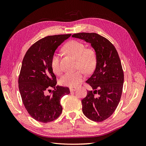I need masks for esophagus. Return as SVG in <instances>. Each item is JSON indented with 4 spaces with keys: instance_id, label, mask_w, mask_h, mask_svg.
Segmentation results:
<instances>
[{
    "instance_id": "1",
    "label": "esophagus",
    "mask_w": 146,
    "mask_h": 146,
    "mask_svg": "<svg viewBox=\"0 0 146 146\" xmlns=\"http://www.w3.org/2000/svg\"><path fill=\"white\" fill-rule=\"evenodd\" d=\"M69 90L70 92H74V91H76L77 90V88L76 87H70Z\"/></svg>"
}]
</instances>
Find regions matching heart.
<instances>
[{
  "mask_svg": "<svg viewBox=\"0 0 146 146\" xmlns=\"http://www.w3.org/2000/svg\"><path fill=\"white\" fill-rule=\"evenodd\" d=\"M64 51L77 60V68H80L86 74H91L94 70L97 57L95 50L92 48L86 47L80 41L72 40L68 42L64 47ZM50 66L53 72L57 76L63 73V69L60 63V55L54 53L50 59ZM85 74L81 70L76 72H68L60 78V83L61 85L75 87L81 83Z\"/></svg>",
  "mask_w": 146,
  "mask_h": 146,
  "instance_id": "b5f03b06",
  "label": "heart"
}]
</instances>
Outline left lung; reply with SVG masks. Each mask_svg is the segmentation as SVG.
I'll return each instance as SVG.
<instances>
[{
  "label": "left lung",
  "mask_w": 146,
  "mask_h": 146,
  "mask_svg": "<svg viewBox=\"0 0 146 146\" xmlns=\"http://www.w3.org/2000/svg\"><path fill=\"white\" fill-rule=\"evenodd\" d=\"M72 37L90 42L95 50L97 63L94 73L86 80L91 86L82 100V111L90 120L102 122L111 116L120 101L123 72L115 47L96 33H78Z\"/></svg>",
  "instance_id": "obj_1"
}]
</instances>
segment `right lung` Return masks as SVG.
Listing matches in <instances>:
<instances>
[{
    "label": "right lung",
    "mask_w": 146,
    "mask_h": 146,
    "mask_svg": "<svg viewBox=\"0 0 146 146\" xmlns=\"http://www.w3.org/2000/svg\"><path fill=\"white\" fill-rule=\"evenodd\" d=\"M70 35H52L39 39L24 57L18 79L19 90L25 109L37 121L47 123L58 118L63 110L60 100L70 93L69 88L56 86L50 59L57 47Z\"/></svg>",
    "instance_id": "obj_1"
}]
</instances>
